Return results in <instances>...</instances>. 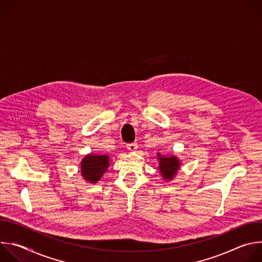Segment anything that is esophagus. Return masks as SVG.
<instances>
[{"instance_id":"1","label":"esophagus","mask_w":262,"mask_h":262,"mask_svg":"<svg viewBox=\"0 0 262 262\" xmlns=\"http://www.w3.org/2000/svg\"><path fill=\"white\" fill-rule=\"evenodd\" d=\"M137 148H138V144H137V143H130V144L127 145V149H128V150H129L130 152L136 151Z\"/></svg>"}]
</instances>
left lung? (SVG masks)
Returning a JSON list of instances; mask_svg holds the SVG:
<instances>
[{
  "instance_id": "left-lung-1",
  "label": "left lung",
  "mask_w": 262,
  "mask_h": 262,
  "mask_svg": "<svg viewBox=\"0 0 262 262\" xmlns=\"http://www.w3.org/2000/svg\"><path fill=\"white\" fill-rule=\"evenodd\" d=\"M159 159V170L162 174V177L165 180H172L175 175L177 174L180 168V162L178 158L172 157H165L161 154H158Z\"/></svg>"
}]
</instances>
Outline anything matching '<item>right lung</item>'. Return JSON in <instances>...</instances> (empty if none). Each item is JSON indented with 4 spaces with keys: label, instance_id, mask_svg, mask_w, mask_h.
<instances>
[{
    "label": "right lung",
    "instance_id": "obj_1",
    "mask_svg": "<svg viewBox=\"0 0 262 262\" xmlns=\"http://www.w3.org/2000/svg\"><path fill=\"white\" fill-rule=\"evenodd\" d=\"M110 165L108 156L88 155L81 162V175L90 183L97 182Z\"/></svg>",
    "mask_w": 262,
    "mask_h": 262
}]
</instances>
